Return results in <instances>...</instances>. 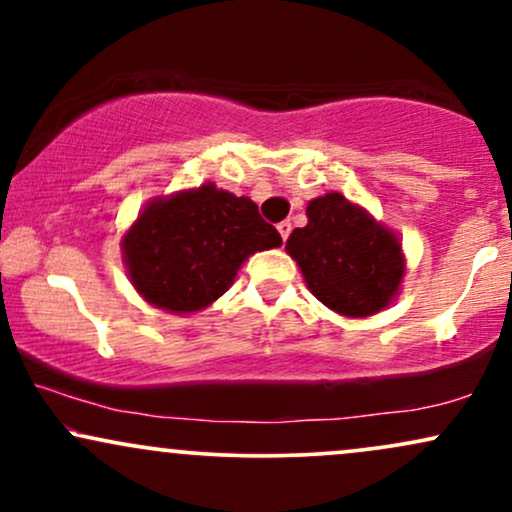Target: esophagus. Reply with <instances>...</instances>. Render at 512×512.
Masks as SVG:
<instances>
[{
	"instance_id": "esophagus-1",
	"label": "esophagus",
	"mask_w": 512,
	"mask_h": 512,
	"mask_svg": "<svg viewBox=\"0 0 512 512\" xmlns=\"http://www.w3.org/2000/svg\"><path fill=\"white\" fill-rule=\"evenodd\" d=\"M276 228H279V233H281V238H284V240H289V236H291V221H281L279 223V226H276Z\"/></svg>"
}]
</instances>
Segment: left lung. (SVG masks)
<instances>
[{"instance_id": "obj_1", "label": "left lung", "mask_w": 512, "mask_h": 512, "mask_svg": "<svg viewBox=\"0 0 512 512\" xmlns=\"http://www.w3.org/2000/svg\"><path fill=\"white\" fill-rule=\"evenodd\" d=\"M286 250L317 301L349 317L383 310L404 274L399 240L337 192L308 204V226L291 233Z\"/></svg>"}]
</instances>
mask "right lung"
<instances>
[{"instance_id": "obj_1", "label": "right lung", "mask_w": 512, "mask_h": 512, "mask_svg": "<svg viewBox=\"0 0 512 512\" xmlns=\"http://www.w3.org/2000/svg\"><path fill=\"white\" fill-rule=\"evenodd\" d=\"M279 231L248 197L202 185L156 199L125 236L132 284L170 313H195L231 289L252 252L279 248Z\"/></svg>"}]
</instances>
